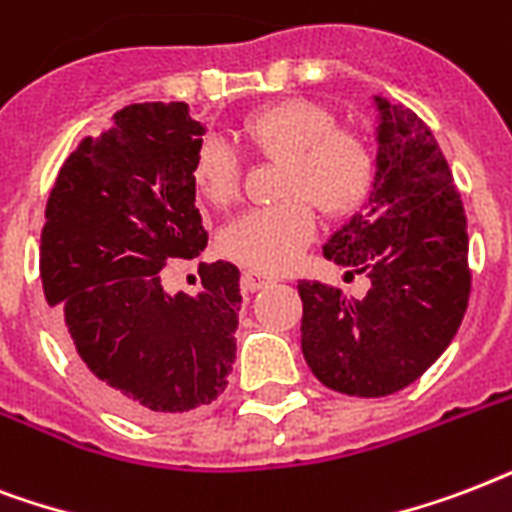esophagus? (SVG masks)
Wrapping results in <instances>:
<instances>
[{
	"label": "esophagus",
	"mask_w": 512,
	"mask_h": 512,
	"mask_svg": "<svg viewBox=\"0 0 512 512\" xmlns=\"http://www.w3.org/2000/svg\"><path fill=\"white\" fill-rule=\"evenodd\" d=\"M272 283V277L261 275V272H243V291L253 293L259 291V288H264V285Z\"/></svg>",
	"instance_id": "34e87169"
}]
</instances>
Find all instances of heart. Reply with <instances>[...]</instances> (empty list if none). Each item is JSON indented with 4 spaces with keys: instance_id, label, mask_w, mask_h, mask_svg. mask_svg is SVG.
<instances>
[{
    "instance_id": "obj_1",
    "label": "heart",
    "mask_w": 512,
    "mask_h": 512,
    "mask_svg": "<svg viewBox=\"0 0 512 512\" xmlns=\"http://www.w3.org/2000/svg\"><path fill=\"white\" fill-rule=\"evenodd\" d=\"M245 144L285 162V202L240 216L224 232V251L256 272L291 267L315 235L312 205L328 219H344L374 186V149L358 130L336 128V117L312 101H280L243 122ZM194 192L213 208H227L240 192V162L227 146L205 144L192 165Z\"/></svg>"
}]
</instances>
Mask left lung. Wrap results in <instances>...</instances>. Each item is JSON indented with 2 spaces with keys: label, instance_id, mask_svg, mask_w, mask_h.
Here are the masks:
<instances>
[{
  "label": "left lung",
  "instance_id": "1",
  "mask_svg": "<svg viewBox=\"0 0 512 512\" xmlns=\"http://www.w3.org/2000/svg\"><path fill=\"white\" fill-rule=\"evenodd\" d=\"M376 176L366 211L323 245L368 277L366 296L301 280V352L320 382L382 398L417 382L449 347L470 299L467 219L449 162L425 122L374 95Z\"/></svg>",
  "mask_w": 512,
  "mask_h": 512
}]
</instances>
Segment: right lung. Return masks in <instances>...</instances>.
Here are the masks:
<instances>
[{"mask_svg":"<svg viewBox=\"0 0 512 512\" xmlns=\"http://www.w3.org/2000/svg\"><path fill=\"white\" fill-rule=\"evenodd\" d=\"M202 133L181 101L125 106L69 154L47 200V304L87 382L138 422L216 400L235 363L240 269L200 264L197 296L160 283L208 245L192 184Z\"/></svg>","mask_w":512,"mask_h":512,"instance_id":"1","label":"right lung"}]
</instances>
